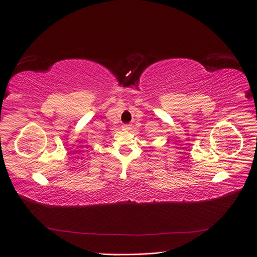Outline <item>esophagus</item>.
<instances>
[{
  "label": "esophagus",
  "instance_id": "1",
  "mask_svg": "<svg viewBox=\"0 0 257 257\" xmlns=\"http://www.w3.org/2000/svg\"><path fill=\"white\" fill-rule=\"evenodd\" d=\"M130 128H131L130 124H124V125L122 126V130H124V131H128Z\"/></svg>",
  "mask_w": 257,
  "mask_h": 257
}]
</instances>
